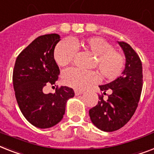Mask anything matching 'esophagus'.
<instances>
[{"label":"esophagus","mask_w":154,"mask_h":154,"mask_svg":"<svg viewBox=\"0 0 154 154\" xmlns=\"http://www.w3.org/2000/svg\"><path fill=\"white\" fill-rule=\"evenodd\" d=\"M74 92H75V95H76V96H79V95L83 94V93H84V91H82V90L75 89V90H74Z\"/></svg>","instance_id":"esophagus-1"}]
</instances>
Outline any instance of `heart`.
<instances>
[{
    "mask_svg": "<svg viewBox=\"0 0 154 154\" xmlns=\"http://www.w3.org/2000/svg\"><path fill=\"white\" fill-rule=\"evenodd\" d=\"M76 49H82L97 56V69L105 79L110 81L116 79L124 69L123 55L115 51L113 46L101 37L60 42L54 51V58L57 66L65 67L70 64L74 57ZM97 81L98 77L96 73L79 69H68L62 73L63 83L75 89H85Z\"/></svg>",
    "mask_w": 154,
    "mask_h": 154,
    "instance_id": "b5f03b06",
    "label": "heart"
}]
</instances>
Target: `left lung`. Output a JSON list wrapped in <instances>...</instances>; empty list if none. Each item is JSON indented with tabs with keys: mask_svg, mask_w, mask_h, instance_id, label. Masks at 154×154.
<instances>
[{
	"mask_svg": "<svg viewBox=\"0 0 154 154\" xmlns=\"http://www.w3.org/2000/svg\"><path fill=\"white\" fill-rule=\"evenodd\" d=\"M124 53L126 63L120 77L108 84L100 85L106 94L112 90L107 101L103 96L89 110L92 123L101 131L112 132L120 129L131 119L138 107L142 89V66L140 57L128 43L118 42Z\"/></svg>",
	"mask_w": 154,
	"mask_h": 154,
	"instance_id": "1",
	"label": "left lung"
}]
</instances>
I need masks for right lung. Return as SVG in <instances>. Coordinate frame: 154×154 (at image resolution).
Returning a JSON list of instances; mask_svg holds the SVG:
<instances>
[{"label":"right lung","instance_id":"1","mask_svg":"<svg viewBox=\"0 0 154 154\" xmlns=\"http://www.w3.org/2000/svg\"><path fill=\"white\" fill-rule=\"evenodd\" d=\"M60 40L57 34L39 36L19 54L15 63L12 81L19 107L31 124L41 129L62 120L66 102L74 97L73 88L66 86L56 88L54 94L43 92L45 86L54 85L58 78L54 51Z\"/></svg>","mask_w":154,"mask_h":154}]
</instances>
